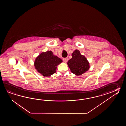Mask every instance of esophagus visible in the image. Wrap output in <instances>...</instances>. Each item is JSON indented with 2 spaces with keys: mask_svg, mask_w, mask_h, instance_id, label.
I'll use <instances>...</instances> for the list:
<instances>
[{
  "mask_svg": "<svg viewBox=\"0 0 126 126\" xmlns=\"http://www.w3.org/2000/svg\"><path fill=\"white\" fill-rule=\"evenodd\" d=\"M68 58H64L63 59V62L64 63H67V61H68Z\"/></svg>",
  "mask_w": 126,
  "mask_h": 126,
  "instance_id": "1",
  "label": "esophagus"
}]
</instances>
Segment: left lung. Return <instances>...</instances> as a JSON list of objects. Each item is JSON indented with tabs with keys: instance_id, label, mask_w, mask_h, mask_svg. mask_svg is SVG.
<instances>
[{
	"instance_id": "obj_1",
	"label": "left lung",
	"mask_w": 126,
	"mask_h": 126,
	"mask_svg": "<svg viewBox=\"0 0 126 126\" xmlns=\"http://www.w3.org/2000/svg\"><path fill=\"white\" fill-rule=\"evenodd\" d=\"M72 56V58L67 63L71 72L76 76H80L88 70L90 67L89 62L80 51L76 49Z\"/></svg>"
}]
</instances>
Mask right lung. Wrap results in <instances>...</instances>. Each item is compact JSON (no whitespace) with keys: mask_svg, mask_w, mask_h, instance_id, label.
Wrapping results in <instances>:
<instances>
[{"mask_svg":"<svg viewBox=\"0 0 126 126\" xmlns=\"http://www.w3.org/2000/svg\"><path fill=\"white\" fill-rule=\"evenodd\" d=\"M63 62L62 59L54 55L52 51L43 52L35 59V68L44 77H50L56 72L57 66Z\"/></svg>","mask_w":126,"mask_h":126,"instance_id":"1","label":"right lung"}]
</instances>
